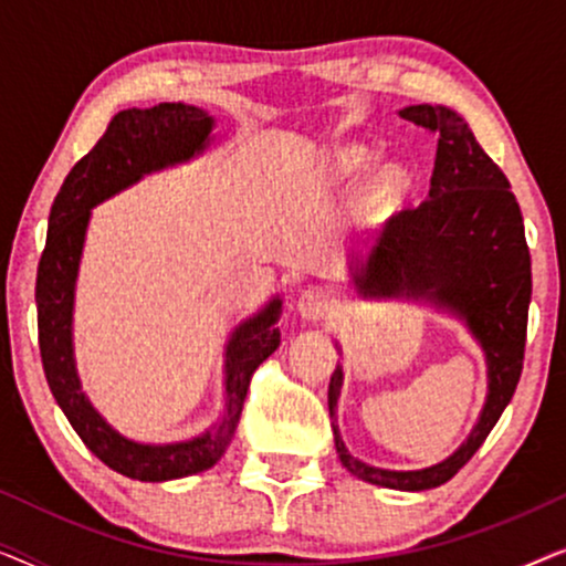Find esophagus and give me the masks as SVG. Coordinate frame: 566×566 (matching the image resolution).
<instances>
[{"label": "esophagus", "mask_w": 566, "mask_h": 566, "mask_svg": "<svg viewBox=\"0 0 566 566\" xmlns=\"http://www.w3.org/2000/svg\"><path fill=\"white\" fill-rule=\"evenodd\" d=\"M332 308H335V296H332L329 291L319 289V285L301 291L298 314L304 316V319H312V322L327 319V316L332 314Z\"/></svg>", "instance_id": "34e87169"}]
</instances>
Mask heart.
<instances>
[{
  "mask_svg": "<svg viewBox=\"0 0 566 566\" xmlns=\"http://www.w3.org/2000/svg\"><path fill=\"white\" fill-rule=\"evenodd\" d=\"M376 154L363 144H347L339 146L332 157V167L345 180H355V177L366 175L374 167ZM409 190V172L401 165H384L376 169V175L368 182V198L376 206H394L397 200Z\"/></svg>",
  "mask_w": 566,
  "mask_h": 566,
  "instance_id": "b5f03b06",
  "label": "heart"
}]
</instances>
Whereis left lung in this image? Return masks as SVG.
Segmentation results:
<instances>
[{
    "label": "left lung",
    "instance_id": "1",
    "mask_svg": "<svg viewBox=\"0 0 566 566\" xmlns=\"http://www.w3.org/2000/svg\"><path fill=\"white\" fill-rule=\"evenodd\" d=\"M399 115L438 134L430 192L417 208L391 216L366 262L350 268L355 291L366 298L422 296L467 322L484 350L490 394L467 443L430 469L368 467L350 455L335 422L332 430L350 474L389 490L422 492L467 467L513 399L528 329L531 252L507 177L486 157L467 120L446 105H409ZM339 389L343 366L329 378L332 417Z\"/></svg>",
    "mask_w": 566,
    "mask_h": 566
}]
</instances>
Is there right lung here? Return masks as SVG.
Instances as JSON below:
<instances>
[{
	"label": "right lung",
	"instance_id": "add662e5",
	"mask_svg": "<svg viewBox=\"0 0 566 566\" xmlns=\"http://www.w3.org/2000/svg\"><path fill=\"white\" fill-rule=\"evenodd\" d=\"M213 118L196 105L159 103L130 107L111 120L92 151L72 167L49 216V237L38 262L35 304L38 345L45 378L76 436L105 467L138 482H169L211 469L227 453L242 417L252 374L281 345L283 301L273 298L260 314L239 324L227 345V409L203 436L182 443L149 446L123 438L84 397L74 363V283L87 234L90 211L157 169L180 165L211 142Z\"/></svg>",
	"mask_w": 566,
	"mask_h": 566
}]
</instances>
